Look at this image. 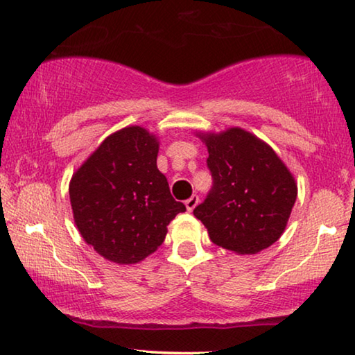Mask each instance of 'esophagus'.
Instances as JSON below:
<instances>
[{
    "instance_id": "esophagus-1",
    "label": "esophagus",
    "mask_w": 355,
    "mask_h": 355,
    "mask_svg": "<svg viewBox=\"0 0 355 355\" xmlns=\"http://www.w3.org/2000/svg\"><path fill=\"white\" fill-rule=\"evenodd\" d=\"M198 204H199V196H198V194H193L191 198L184 200V205H187V210H188V211H193L194 207H196V205H198Z\"/></svg>"
}]
</instances>
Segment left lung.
<instances>
[{
	"instance_id": "left-lung-1",
	"label": "left lung",
	"mask_w": 355,
	"mask_h": 355,
	"mask_svg": "<svg viewBox=\"0 0 355 355\" xmlns=\"http://www.w3.org/2000/svg\"><path fill=\"white\" fill-rule=\"evenodd\" d=\"M209 151L214 187L194 216L214 244L255 255L282 232L298 194L295 177L266 141L241 127L196 132Z\"/></svg>"
}]
</instances>
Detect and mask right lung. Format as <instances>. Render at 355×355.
Wrapping results in <instances>:
<instances>
[{"instance_id": "right-lung-1", "label": "right lung", "mask_w": 355, "mask_h": 355, "mask_svg": "<svg viewBox=\"0 0 355 355\" xmlns=\"http://www.w3.org/2000/svg\"><path fill=\"white\" fill-rule=\"evenodd\" d=\"M159 140L140 125L108 135L70 180L75 225L87 245L116 264L157 250L167 226L187 207L172 198L156 166Z\"/></svg>"}]
</instances>
